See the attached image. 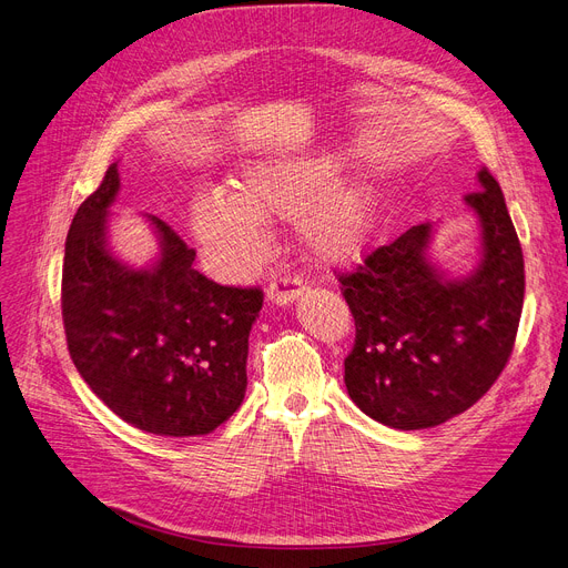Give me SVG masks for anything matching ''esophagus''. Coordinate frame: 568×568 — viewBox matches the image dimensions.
Wrapping results in <instances>:
<instances>
[{
  "mask_svg": "<svg viewBox=\"0 0 568 568\" xmlns=\"http://www.w3.org/2000/svg\"><path fill=\"white\" fill-rule=\"evenodd\" d=\"M301 293H303V282L298 277L282 275V277H275L270 282L265 296L270 303H275V305H288L296 301Z\"/></svg>",
  "mask_w": 568,
  "mask_h": 568,
  "instance_id": "34e87169",
  "label": "esophagus"
}]
</instances>
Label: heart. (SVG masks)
Instances as JSON below:
<instances>
[{"label": "heart", "mask_w": 568, "mask_h": 568, "mask_svg": "<svg viewBox=\"0 0 568 568\" xmlns=\"http://www.w3.org/2000/svg\"><path fill=\"white\" fill-rule=\"evenodd\" d=\"M339 170L326 151L265 158L235 176V191H210L193 202V233L225 272L237 275L263 254L265 219H301V240L312 258L349 263L377 231L379 195L366 179L335 184Z\"/></svg>", "instance_id": "1"}]
</instances>
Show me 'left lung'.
<instances>
[{"label":"left lung","instance_id":"obj_1","mask_svg":"<svg viewBox=\"0 0 568 568\" xmlns=\"http://www.w3.org/2000/svg\"><path fill=\"white\" fill-rule=\"evenodd\" d=\"M466 205L478 214L483 258L447 280L426 258L434 225L419 223L339 275L356 339L345 358L349 398L375 422L415 430L478 403L515 347L525 258L498 181L487 168Z\"/></svg>","mask_w":568,"mask_h":568}]
</instances>
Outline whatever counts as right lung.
Masks as SVG:
<instances>
[{
	"instance_id": "1",
	"label": "right lung",
	"mask_w": 568,
	"mask_h": 568,
	"mask_svg": "<svg viewBox=\"0 0 568 568\" xmlns=\"http://www.w3.org/2000/svg\"><path fill=\"white\" fill-rule=\"evenodd\" d=\"M119 189L113 163L67 233V349L88 387L134 428L170 438L212 434L244 398L248 331L263 291L200 275L193 248L158 216L149 221L161 258L144 270L121 263L106 242Z\"/></svg>"
}]
</instances>
